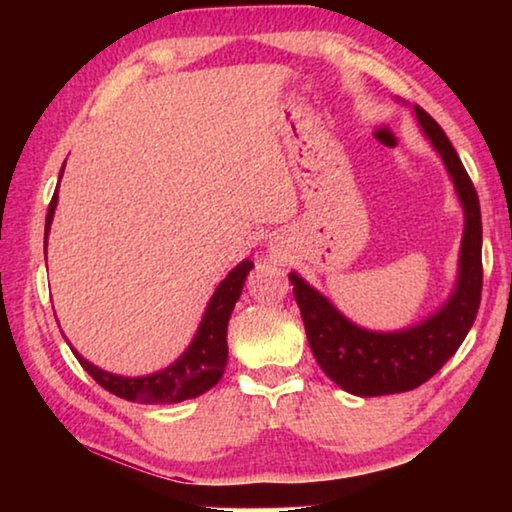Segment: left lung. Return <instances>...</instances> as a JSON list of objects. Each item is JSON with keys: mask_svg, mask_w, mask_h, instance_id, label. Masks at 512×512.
Wrapping results in <instances>:
<instances>
[{"mask_svg": "<svg viewBox=\"0 0 512 512\" xmlns=\"http://www.w3.org/2000/svg\"><path fill=\"white\" fill-rule=\"evenodd\" d=\"M415 117L422 133L443 158L465 212L458 280L445 305L418 325L397 332H372L345 318L298 273H289L309 348L318 366L336 386L359 397L406 393L431 379L461 348L481 302L483 232L479 196L436 119L420 106H415Z\"/></svg>", "mask_w": 512, "mask_h": 512, "instance_id": "8db88e82", "label": "left lung"}]
</instances>
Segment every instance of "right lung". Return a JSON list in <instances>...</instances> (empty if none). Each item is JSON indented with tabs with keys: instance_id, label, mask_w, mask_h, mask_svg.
Returning <instances> with one entry per match:
<instances>
[{
	"instance_id": "obj_1",
	"label": "right lung",
	"mask_w": 512,
	"mask_h": 512,
	"mask_svg": "<svg viewBox=\"0 0 512 512\" xmlns=\"http://www.w3.org/2000/svg\"><path fill=\"white\" fill-rule=\"evenodd\" d=\"M65 169V164H63ZM63 176V173H60ZM58 205V187L51 198L47 221H45V250H47V235L54 221V212ZM253 268L250 259L237 264L228 277L216 287L212 300L207 302V309L203 314L201 325L194 341L189 343V348L180 354V357L171 363L169 368L153 372V375L144 377H121L112 375L94 366L88 359H83L79 352L72 350L79 359L81 366L88 370V375L97 381L99 386L106 388L112 395L124 397L128 402H140V404H176L183 400H192V397L203 395L210 391L212 386L219 384L223 377L225 363H228V320L235 302L241 296L244 289L246 275Z\"/></svg>"
}]
</instances>
